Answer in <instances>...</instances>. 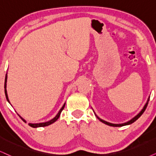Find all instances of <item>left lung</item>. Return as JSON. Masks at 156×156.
<instances>
[{
  "instance_id": "8db88e82",
  "label": "left lung",
  "mask_w": 156,
  "mask_h": 156,
  "mask_svg": "<svg viewBox=\"0 0 156 156\" xmlns=\"http://www.w3.org/2000/svg\"><path fill=\"white\" fill-rule=\"evenodd\" d=\"M149 99H150V96H148V98H147V100L146 103H145V105H144V106L143 107V109H142L140 110V112L139 113L137 114V115H135V117H134L133 118H132V119H131L130 120H129V121H127V122H124V123H122V124H114V123H111V122H106V121H105V120L101 119V118H100L99 117H98L97 114H96L95 113V112H94V114H95L96 117H97V119H98V120H99V121H101V122H103L104 124H105V125H106L112 126V127H122V126L129 125H130V124H133L134 122H135L136 120L138 119V118H139L140 117L142 114H143V112H145V109H146V107H147V104H148Z\"/></svg>"
}]
</instances>
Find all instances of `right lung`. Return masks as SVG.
Masks as SVG:
<instances>
[{"mask_svg":"<svg viewBox=\"0 0 156 156\" xmlns=\"http://www.w3.org/2000/svg\"><path fill=\"white\" fill-rule=\"evenodd\" d=\"M7 73H6V75H5V84H4V88H5V97H6V99H7V101H9V103L10 104H11V103H10V101H9V96H8V94H7V89H6V87H7V78H8ZM65 106H66V102H65L63 105H62V107H61V109H60V111L58 112V113L57 114V115L55 116V117L54 118H53V119H50V121H47V122H40V123H29V125L30 126V127H31L37 128V127H46V126H49V125H52V123H54V122H56L57 120L58 119V118L60 117V114H61V112H62V109H64ZM18 115H19V117H20L21 118V119H22L23 122H27V121H26V120H25L24 119H23V117H21V116L19 115V114H18Z\"/></svg>","mask_w":156,"mask_h":156,"instance_id":"obj_1","label":"right lung"}]
</instances>
